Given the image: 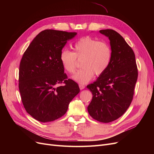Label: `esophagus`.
<instances>
[{
	"label": "esophagus",
	"instance_id": "obj_1",
	"mask_svg": "<svg viewBox=\"0 0 154 154\" xmlns=\"http://www.w3.org/2000/svg\"><path fill=\"white\" fill-rule=\"evenodd\" d=\"M79 88H80V90H82L85 88V85H84L82 84H79Z\"/></svg>",
	"mask_w": 154,
	"mask_h": 154
}]
</instances>
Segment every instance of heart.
I'll return each mask as SVG.
<instances>
[{"instance_id": "heart-1", "label": "heart", "mask_w": 154, "mask_h": 154, "mask_svg": "<svg viewBox=\"0 0 154 154\" xmlns=\"http://www.w3.org/2000/svg\"><path fill=\"white\" fill-rule=\"evenodd\" d=\"M74 52L63 49L60 61L63 69L74 74L77 67V60L82 67L73 77L80 84H86L94 75H100L106 71L111 62L112 52L109 44L98 41L91 37L80 38L74 45Z\"/></svg>"}]
</instances>
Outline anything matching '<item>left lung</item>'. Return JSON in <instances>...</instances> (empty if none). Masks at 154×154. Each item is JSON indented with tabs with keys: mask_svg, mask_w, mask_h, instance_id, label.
<instances>
[{
	"mask_svg": "<svg viewBox=\"0 0 154 154\" xmlns=\"http://www.w3.org/2000/svg\"><path fill=\"white\" fill-rule=\"evenodd\" d=\"M99 32L109 37L112 56L106 71L87 86L93 95L87 110L94 119L109 123L122 116L130 106L138 70L133 50L118 32L112 29Z\"/></svg>",
	"mask_w": 154,
	"mask_h": 154,
	"instance_id": "obj_1",
	"label": "left lung"
}]
</instances>
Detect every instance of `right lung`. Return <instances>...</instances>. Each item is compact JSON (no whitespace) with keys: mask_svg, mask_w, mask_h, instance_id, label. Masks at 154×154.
Returning <instances> with one entry per match:
<instances>
[{"mask_svg":"<svg viewBox=\"0 0 154 154\" xmlns=\"http://www.w3.org/2000/svg\"><path fill=\"white\" fill-rule=\"evenodd\" d=\"M76 32L44 30L23 53L19 73L23 106L41 122H52L66 114L71 100L80 92L78 84L64 73L60 54ZM64 84L59 86V84Z\"/></svg>","mask_w":154,"mask_h":154,"instance_id":"add662e5","label":"right lung"}]
</instances>
